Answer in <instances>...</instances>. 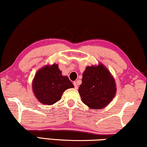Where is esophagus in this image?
Listing matches in <instances>:
<instances>
[{"label":"esophagus","mask_w":147,"mask_h":147,"mask_svg":"<svg viewBox=\"0 0 147 147\" xmlns=\"http://www.w3.org/2000/svg\"><path fill=\"white\" fill-rule=\"evenodd\" d=\"M73 84H74V85H75V88L76 89V90H77V89H78V86H77V83L76 82V81H75V82L73 83Z\"/></svg>","instance_id":"esophagus-1"}]
</instances>
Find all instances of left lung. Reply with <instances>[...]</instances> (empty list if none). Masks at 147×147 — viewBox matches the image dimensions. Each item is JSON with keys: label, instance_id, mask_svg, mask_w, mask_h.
Instances as JSON below:
<instances>
[{"label": "left lung", "instance_id": "8db88e82", "mask_svg": "<svg viewBox=\"0 0 147 147\" xmlns=\"http://www.w3.org/2000/svg\"><path fill=\"white\" fill-rule=\"evenodd\" d=\"M116 83L112 74L102 63L87 66L83 73L79 93L82 102L92 109L105 108L115 98Z\"/></svg>", "mask_w": 147, "mask_h": 147}]
</instances>
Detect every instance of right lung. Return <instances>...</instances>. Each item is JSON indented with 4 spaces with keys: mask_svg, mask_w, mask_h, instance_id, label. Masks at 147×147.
Instances as JSON below:
<instances>
[{
    "mask_svg": "<svg viewBox=\"0 0 147 147\" xmlns=\"http://www.w3.org/2000/svg\"><path fill=\"white\" fill-rule=\"evenodd\" d=\"M32 92L39 102L52 105L61 99L63 93L74 85L67 76H63L58 64L45 65L38 69L32 83Z\"/></svg>",
    "mask_w": 147,
    "mask_h": 147,
    "instance_id": "add662e5",
    "label": "right lung"
}]
</instances>
